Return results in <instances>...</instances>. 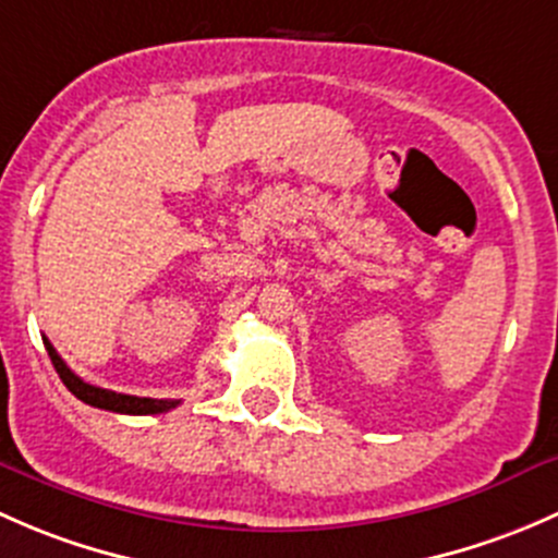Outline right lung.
<instances>
[{
	"mask_svg": "<svg viewBox=\"0 0 558 558\" xmlns=\"http://www.w3.org/2000/svg\"><path fill=\"white\" fill-rule=\"evenodd\" d=\"M43 341H45V349H48V354H50V363H53L56 373L61 376V381H64L69 392H72L77 400H83V403H88L94 408H105V411H112V413H131V416L163 413V411H171V408L180 405V400L136 398V395H120V392H112V389H101V387H94V384H85L83 378H80L77 373H74L72 367H69L64 360L59 357V352L53 349V343H50L48 338H43Z\"/></svg>",
	"mask_w": 558,
	"mask_h": 558,
	"instance_id": "add662e5",
	"label": "right lung"
}]
</instances>
